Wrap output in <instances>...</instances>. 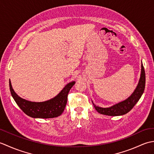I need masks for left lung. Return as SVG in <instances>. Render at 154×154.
Here are the masks:
<instances>
[{
  "label": "left lung",
  "mask_w": 154,
  "mask_h": 154,
  "mask_svg": "<svg viewBox=\"0 0 154 154\" xmlns=\"http://www.w3.org/2000/svg\"><path fill=\"white\" fill-rule=\"evenodd\" d=\"M146 84V74L144 68H143L142 62L141 65V73L138 81V85L136 87L134 91L129 97L126 99L121 101V102L116 103L110 107L103 108L96 106L92 100L94 109H96L98 112L108 116H121L128 113L132 110V108L134 106L137 102L139 100L140 97H142L145 89Z\"/></svg>",
  "instance_id": "8db88e82"
}]
</instances>
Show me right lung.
Here are the masks:
<instances>
[{
  "mask_svg": "<svg viewBox=\"0 0 154 154\" xmlns=\"http://www.w3.org/2000/svg\"><path fill=\"white\" fill-rule=\"evenodd\" d=\"M75 83V81L69 83L60 93L50 100L44 102H32L19 97L13 89L9 80L10 90L15 102L26 114L34 119H51L60 116L66 106L67 94Z\"/></svg>",
  "mask_w": 154,
  "mask_h": 154,
  "instance_id": "add662e5",
  "label": "right lung"
}]
</instances>
